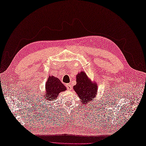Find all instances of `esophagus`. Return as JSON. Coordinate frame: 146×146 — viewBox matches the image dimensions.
Listing matches in <instances>:
<instances>
[{"label":"esophagus","mask_w":146,"mask_h":146,"mask_svg":"<svg viewBox=\"0 0 146 146\" xmlns=\"http://www.w3.org/2000/svg\"><path fill=\"white\" fill-rule=\"evenodd\" d=\"M66 88H67L68 90H72V86H71V85H70V84H66Z\"/></svg>","instance_id":"1"}]
</instances>
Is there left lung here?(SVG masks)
I'll list each match as a JSON object with an SVG mask.
<instances>
[{"instance_id":"left-lung-1","label":"left lung","mask_w":146,"mask_h":146,"mask_svg":"<svg viewBox=\"0 0 146 146\" xmlns=\"http://www.w3.org/2000/svg\"><path fill=\"white\" fill-rule=\"evenodd\" d=\"M77 84L74 86V90L82 99L83 104H87L88 101L94 98L98 90L96 83H92L85 72L78 74L76 77Z\"/></svg>"}]
</instances>
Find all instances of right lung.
I'll use <instances>...</instances> for the list:
<instances>
[{"label": "right lung", "mask_w": 146, "mask_h": 146, "mask_svg": "<svg viewBox=\"0 0 146 146\" xmlns=\"http://www.w3.org/2000/svg\"><path fill=\"white\" fill-rule=\"evenodd\" d=\"M66 90V86L58 78L50 76L46 83V93L43 96L44 99L48 101L54 100L60 92Z\"/></svg>", "instance_id": "add662e5"}]
</instances>
